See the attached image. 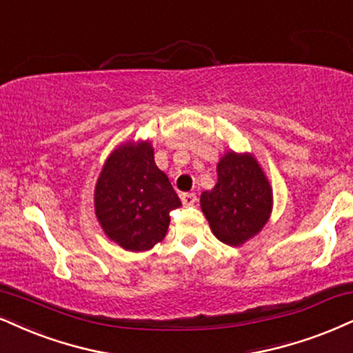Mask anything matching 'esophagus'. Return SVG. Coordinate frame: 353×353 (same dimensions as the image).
Returning a JSON list of instances; mask_svg holds the SVG:
<instances>
[{
	"label": "esophagus",
	"instance_id": "obj_1",
	"mask_svg": "<svg viewBox=\"0 0 353 353\" xmlns=\"http://www.w3.org/2000/svg\"><path fill=\"white\" fill-rule=\"evenodd\" d=\"M180 198H181V203H183L185 206H191V204L196 203V194L194 193H183Z\"/></svg>",
	"mask_w": 353,
	"mask_h": 353
}]
</instances>
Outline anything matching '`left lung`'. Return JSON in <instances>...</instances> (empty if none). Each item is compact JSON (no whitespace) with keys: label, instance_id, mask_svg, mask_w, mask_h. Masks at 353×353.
<instances>
[{"label":"left lung","instance_id":"obj_1","mask_svg":"<svg viewBox=\"0 0 353 353\" xmlns=\"http://www.w3.org/2000/svg\"><path fill=\"white\" fill-rule=\"evenodd\" d=\"M273 191L252 154L229 150L217 163V183L201 193V210L212 234L228 245H242L267 224Z\"/></svg>","mask_w":353,"mask_h":353}]
</instances>
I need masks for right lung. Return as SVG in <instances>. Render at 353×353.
I'll return each instance as SVG.
<instances>
[{
    "label": "right lung",
    "mask_w": 353,
    "mask_h": 353,
    "mask_svg": "<svg viewBox=\"0 0 353 353\" xmlns=\"http://www.w3.org/2000/svg\"><path fill=\"white\" fill-rule=\"evenodd\" d=\"M180 206L149 141L121 143L108 157L94 188V212L117 245L130 252L152 249L167 234L170 211Z\"/></svg>",
    "instance_id": "add662e5"
}]
</instances>
